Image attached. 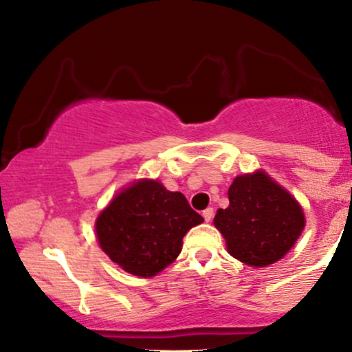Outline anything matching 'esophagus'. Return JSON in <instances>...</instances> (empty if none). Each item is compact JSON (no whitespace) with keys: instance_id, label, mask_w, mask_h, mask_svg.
Segmentation results:
<instances>
[{"instance_id":"obj_1","label":"esophagus","mask_w":352,"mask_h":352,"mask_svg":"<svg viewBox=\"0 0 352 352\" xmlns=\"http://www.w3.org/2000/svg\"><path fill=\"white\" fill-rule=\"evenodd\" d=\"M204 218H205V221H212V218H213V208L204 210Z\"/></svg>"}]
</instances>
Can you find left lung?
<instances>
[{
    "instance_id": "8db88e82",
    "label": "left lung",
    "mask_w": 352,
    "mask_h": 352,
    "mask_svg": "<svg viewBox=\"0 0 352 352\" xmlns=\"http://www.w3.org/2000/svg\"><path fill=\"white\" fill-rule=\"evenodd\" d=\"M228 200V208L218 210L213 223L230 254L250 266L281 260L305 228L300 204L263 172L236 177Z\"/></svg>"
}]
</instances>
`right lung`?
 <instances>
[{"label": "right lung", "mask_w": 352, "mask_h": 352, "mask_svg": "<svg viewBox=\"0 0 352 352\" xmlns=\"http://www.w3.org/2000/svg\"><path fill=\"white\" fill-rule=\"evenodd\" d=\"M204 218L180 192L140 180L120 192L96 221L100 248L135 276H153L182 252V238Z\"/></svg>", "instance_id": "1"}]
</instances>
